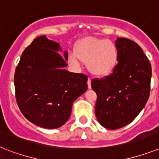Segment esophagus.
I'll return each mask as SVG.
<instances>
[{
  "instance_id": "1",
  "label": "esophagus",
  "mask_w": 159,
  "mask_h": 159,
  "mask_svg": "<svg viewBox=\"0 0 159 159\" xmlns=\"http://www.w3.org/2000/svg\"><path fill=\"white\" fill-rule=\"evenodd\" d=\"M88 87L89 89H91V78L88 79Z\"/></svg>"
}]
</instances>
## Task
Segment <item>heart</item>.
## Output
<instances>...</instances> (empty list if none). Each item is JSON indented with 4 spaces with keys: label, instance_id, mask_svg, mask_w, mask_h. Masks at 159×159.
Here are the masks:
<instances>
[{
    "label": "heart",
    "instance_id": "heart-1",
    "mask_svg": "<svg viewBox=\"0 0 159 159\" xmlns=\"http://www.w3.org/2000/svg\"><path fill=\"white\" fill-rule=\"evenodd\" d=\"M119 59L117 45L105 38L87 37L70 51L68 61L75 67H80L82 60L87 61L88 69L98 76L107 75L114 70Z\"/></svg>",
    "mask_w": 159,
    "mask_h": 159
}]
</instances>
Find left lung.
Listing matches in <instances>:
<instances>
[{"instance_id":"obj_1","label":"left lung","mask_w":159,"mask_h":159,"mask_svg":"<svg viewBox=\"0 0 159 159\" xmlns=\"http://www.w3.org/2000/svg\"><path fill=\"white\" fill-rule=\"evenodd\" d=\"M118 64L110 75L93 79L97 93L96 117L102 126L118 129L128 125L140 114L149 97L152 70L142 48L126 38L115 41Z\"/></svg>"}]
</instances>
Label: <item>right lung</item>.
I'll return each instance as SVG.
<instances>
[{
    "instance_id": "right-lung-1",
    "label": "right lung",
    "mask_w": 159,
    "mask_h": 159,
    "mask_svg": "<svg viewBox=\"0 0 159 159\" xmlns=\"http://www.w3.org/2000/svg\"><path fill=\"white\" fill-rule=\"evenodd\" d=\"M60 44L38 36L25 48L14 74L15 98L21 112L32 124L53 129L61 127L70 116L72 104L88 89V76L71 73L57 52Z\"/></svg>"
}]
</instances>
